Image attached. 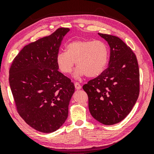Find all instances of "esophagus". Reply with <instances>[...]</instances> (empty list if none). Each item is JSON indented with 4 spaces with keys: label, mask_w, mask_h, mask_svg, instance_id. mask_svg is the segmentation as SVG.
Masks as SVG:
<instances>
[{
    "label": "esophagus",
    "mask_w": 154,
    "mask_h": 154,
    "mask_svg": "<svg viewBox=\"0 0 154 154\" xmlns=\"http://www.w3.org/2000/svg\"><path fill=\"white\" fill-rule=\"evenodd\" d=\"M75 89L76 90H81V85H80V84L79 83H75Z\"/></svg>",
    "instance_id": "obj_1"
}]
</instances>
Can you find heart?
<instances>
[{
  "mask_svg": "<svg viewBox=\"0 0 154 154\" xmlns=\"http://www.w3.org/2000/svg\"><path fill=\"white\" fill-rule=\"evenodd\" d=\"M108 46L102 41L76 40L66 46V52H60L56 62L61 72L69 74L72 71L75 62L78 68L74 77L83 75L96 78L105 71L109 62Z\"/></svg>",
  "mask_w": 154,
  "mask_h": 154,
  "instance_id": "b5f03b06",
  "label": "heart"
}]
</instances>
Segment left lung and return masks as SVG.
Wrapping results in <instances>:
<instances>
[{"label": "left lung", "mask_w": 154, "mask_h": 154, "mask_svg": "<svg viewBox=\"0 0 154 154\" xmlns=\"http://www.w3.org/2000/svg\"><path fill=\"white\" fill-rule=\"evenodd\" d=\"M98 34L110 48L108 68L83 89L88 94L92 116L110 125L123 121L135 104L140 93V71L135 54L121 38Z\"/></svg>", "instance_id": "8db88e82"}]
</instances>
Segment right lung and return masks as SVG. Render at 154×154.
I'll list each match as a JSON object with an SVG mask.
<instances>
[{
  "label": "right lung",
  "instance_id": "right-lung-1",
  "mask_svg": "<svg viewBox=\"0 0 154 154\" xmlns=\"http://www.w3.org/2000/svg\"><path fill=\"white\" fill-rule=\"evenodd\" d=\"M69 31L60 28L49 36L28 44L10 67V86L19 114L39 132L56 131L68 117L75 87L58 71L56 57Z\"/></svg>",
  "mask_w": 154,
  "mask_h": 154
}]
</instances>
